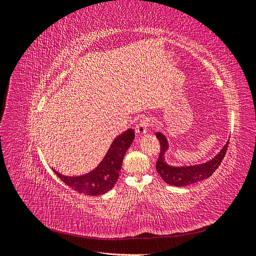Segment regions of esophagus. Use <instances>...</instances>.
<instances>
[{"label":"esophagus","mask_w":256,"mask_h":256,"mask_svg":"<svg viewBox=\"0 0 256 256\" xmlns=\"http://www.w3.org/2000/svg\"><path fill=\"white\" fill-rule=\"evenodd\" d=\"M148 120H141L136 127V132L138 136H143L147 132V128H148Z\"/></svg>","instance_id":"34e87169"}]
</instances>
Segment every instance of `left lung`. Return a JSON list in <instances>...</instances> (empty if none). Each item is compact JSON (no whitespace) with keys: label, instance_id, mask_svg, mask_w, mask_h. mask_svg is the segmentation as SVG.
Here are the masks:
<instances>
[{"label":"left lung","instance_id":"left-lung-1","mask_svg":"<svg viewBox=\"0 0 256 256\" xmlns=\"http://www.w3.org/2000/svg\"><path fill=\"white\" fill-rule=\"evenodd\" d=\"M156 136L160 142V154L156 164L157 172L168 184L175 186V187H184V186L196 184L210 177L220 166L224 156H226L230 141L228 140L226 144L222 147L218 154H216L214 158L204 162L202 164L174 166L168 164L166 161V154L168 150V142L166 136L161 131H158Z\"/></svg>","mask_w":256,"mask_h":256}]
</instances>
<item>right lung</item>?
<instances>
[{"label": "right lung", "instance_id": "1", "mask_svg": "<svg viewBox=\"0 0 256 256\" xmlns=\"http://www.w3.org/2000/svg\"><path fill=\"white\" fill-rule=\"evenodd\" d=\"M134 140V129H128L114 138L102 162L90 171L80 176H66L53 170L62 182L72 189L86 196H97L110 191L118 180L126 152Z\"/></svg>", "mask_w": 256, "mask_h": 256}]
</instances>
